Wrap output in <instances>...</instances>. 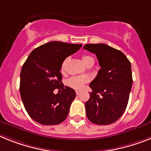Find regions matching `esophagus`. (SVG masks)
Here are the masks:
<instances>
[{
	"label": "esophagus",
	"instance_id": "34e87169",
	"mask_svg": "<svg viewBox=\"0 0 151 151\" xmlns=\"http://www.w3.org/2000/svg\"><path fill=\"white\" fill-rule=\"evenodd\" d=\"M80 93H81V92H80V91H76V94H77V95H79Z\"/></svg>",
	"mask_w": 151,
	"mask_h": 151
}]
</instances>
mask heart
<instances>
[{"label": "heart", "mask_w": 151, "mask_h": 151, "mask_svg": "<svg viewBox=\"0 0 151 151\" xmlns=\"http://www.w3.org/2000/svg\"><path fill=\"white\" fill-rule=\"evenodd\" d=\"M82 61L83 62V64L85 65H87L90 62H94V60H93V58L92 57L89 56V55H83L82 57ZM66 63H67V60H64L62 63L61 67H60L61 72L64 71ZM87 81H88V78L87 77H84V76H73V77L70 78L67 81V85L74 90H81Z\"/></svg>", "instance_id": "1"}]
</instances>
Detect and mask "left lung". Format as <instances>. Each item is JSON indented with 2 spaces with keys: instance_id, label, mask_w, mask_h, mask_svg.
Returning <instances> with one entry per match:
<instances>
[{
  "instance_id": "left-lung-1",
  "label": "left lung",
  "mask_w": 151,
  "mask_h": 151,
  "mask_svg": "<svg viewBox=\"0 0 151 151\" xmlns=\"http://www.w3.org/2000/svg\"><path fill=\"white\" fill-rule=\"evenodd\" d=\"M83 49L96 54L101 67L90 83L93 91L85 103L87 118L96 124H111L127 106L133 83L131 64L121 50L107 44H85Z\"/></svg>"
}]
</instances>
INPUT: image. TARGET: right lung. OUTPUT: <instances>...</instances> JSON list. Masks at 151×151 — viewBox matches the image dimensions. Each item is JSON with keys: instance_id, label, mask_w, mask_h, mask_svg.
Here are the masks:
<instances>
[{"instance_id": "add662e5", "label": "right lung", "mask_w": 151, "mask_h": 151, "mask_svg": "<svg viewBox=\"0 0 151 151\" xmlns=\"http://www.w3.org/2000/svg\"><path fill=\"white\" fill-rule=\"evenodd\" d=\"M82 44L50 41L35 48L23 65L20 93L29 116L43 125H57L67 118L75 91L64 87L60 67ZM55 89L62 93L54 95Z\"/></svg>"}]
</instances>
